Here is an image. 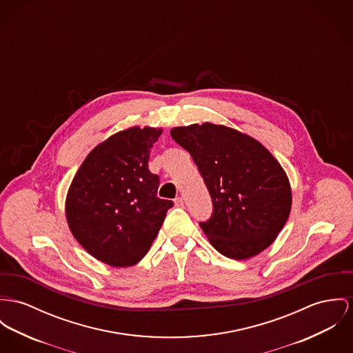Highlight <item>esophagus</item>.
<instances>
[{
    "label": "esophagus",
    "instance_id": "obj_1",
    "mask_svg": "<svg viewBox=\"0 0 353 353\" xmlns=\"http://www.w3.org/2000/svg\"><path fill=\"white\" fill-rule=\"evenodd\" d=\"M174 205L176 207H184V199L183 197H176L174 199Z\"/></svg>",
    "mask_w": 353,
    "mask_h": 353
}]
</instances>
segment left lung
<instances>
[{"label":"left lung","mask_w":353,"mask_h":353,"mask_svg":"<svg viewBox=\"0 0 353 353\" xmlns=\"http://www.w3.org/2000/svg\"><path fill=\"white\" fill-rule=\"evenodd\" d=\"M170 136L192 156L211 194L212 215L200 221L211 244L238 261L268 248L292 208L281 163L261 142L223 125L174 128Z\"/></svg>","instance_id":"1"}]
</instances>
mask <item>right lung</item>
Here are the masks:
<instances>
[{
  "label": "right lung",
  "mask_w": 353,
  "mask_h": 353,
  "mask_svg": "<svg viewBox=\"0 0 353 353\" xmlns=\"http://www.w3.org/2000/svg\"><path fill=\"white\" fill-rule=\"evenodd\" d=\"M161 129L138 126L94 148L78 169L65 200L68 227L98 261L128 268L156 239L172 200L157 197L160 177L148 161Z\"/></svg>",
  "instance_id": "add662e5"
}]
</instances>
